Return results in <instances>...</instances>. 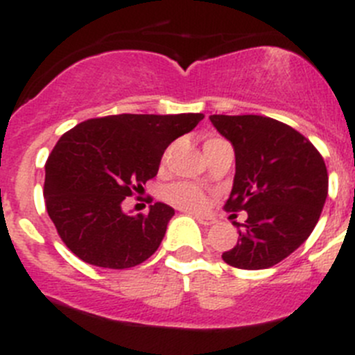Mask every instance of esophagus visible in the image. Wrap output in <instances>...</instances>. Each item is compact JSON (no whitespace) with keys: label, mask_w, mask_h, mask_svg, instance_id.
Wrapping results in <instances>:
<instances>
[{"label":"esophagus","mask_w":355,"mask_h":355,"mask_svg":"<svg viewBox=\"0 0 355 355\" xmlns=\"http://www.w3.org/2000/svg\"><path fill=\"white\" fill-rule=\"evenodd\" d=\"M195 219L198 220L200 224H203V226H212V224L216 223V219H214L212 216H200V214H195Z\"/></svg>","instance_id":"1"}]
</instances>
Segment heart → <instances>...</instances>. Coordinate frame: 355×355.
Masks as SVG:
<instances>
[{
  "instance_id": "1",
  "label": "heart",
  "mask_w": 355,
  "mask_h": 355,
  "mask_svg": "<svg viewBox=\"0 0 355 355\" xmlns=\"http://www.w3.org/2000/svg\"><path fill=\"white\" fill-rule=\"evenodd\" d=\"M164 198L171 205L188 212H200L207 207V195L195 184L189 182H174L164 189Z\"/></svg>"
}]
</instances>
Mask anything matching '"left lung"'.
<instances>
[{
    "label": "left lung",
    "mask_w": 355,
    "mask_h": 355,
    "mask_svg": "<svg viewBox=\"0 0 355 355\" xmlns=\"http://www.w3.org/2000/svg\"><path fill=\"white\" fill-rule=\"evenodd\" d=\"M233 145L236 173L227 210H247L238 241L223 261L268 269L297 250L318 224L328 196L321 153L300 132L262 115H210Z\"/></svg>",
    "instance_id": "8db88e82"
}]
</instances>
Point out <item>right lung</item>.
I'll use <instances>...</instances> for the list:
<instances>
[{"label": "right lung", "instance_id": "right-lung-1", "mask_svg": "<svg viewBox=\"0 0 355 355\" xmlns=\"http://www.w3.org/2000/svg\"><path fill=\"white\" fill-rule=\"evenodd\" d=\"M202 119L203 114H121L67 131L44 166L48 216L67 248L107 269L135 268L152 257L174 209L157 202L148 216H129L122 202L157 176L167 146Z\"/></svg>", "mask_w": 355, "mask_h": 355}]
</instances>
